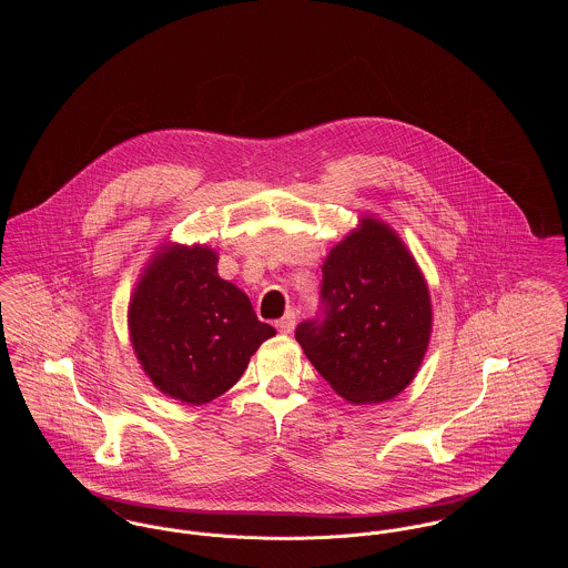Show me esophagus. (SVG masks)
Segmentation results:
<instances>
[{"label": "esophagus", "instance_id": "1", "mask_svg": "<svg viewBox=\"0 0 568 568\" xmlns=\"http://www.w3.org/2000/svg\"><path fill=\"white\" fill-rule=\"evenodd\" d=\"M297 324V313L295 311H288L280 322H275V327L282 332V334H291L295 329Z\"/></svg>", "mask_w": 568, "mask_h": 568}]
</instances>
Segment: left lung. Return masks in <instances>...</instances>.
I'll return each mask as SVG.
<instances>
[{"label": "left lung", "instance_id": "8db88e82", "mask_svg": "<svg viewBox=\"0 0 568 568\" xmlns=\"http://www.w3.org/2000/svg\"><path fill=\"white\" fill-rule=\"evenodd\" d=\"M322 315L295 338L327 385L352 405L396 398L430 341L426 280L398 234L374 216L325 257Z\"/></svg>", "mask_w": 568, "mask_h": 568}]
</instances>
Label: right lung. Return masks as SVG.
Returning <instances> with one entry per match:
<instances>
[{
    "instance_id": "obj_1",
    "label": "right lung",
    "mask_w": 568,
    "mask_h": 568,
    "mask_svg": "<svg viewBox=\"0 0 568 568\" xmlns=\"http://www.w3.org/2000/svg\"><path fill=\"white\" fill-rule=\"evenodd\" d=\"M216 264V251L205 244H163L129 304L142 369L162 394L185 405H205L232 389L255 349L275 334Z\"/></svg>"
}]
</instances>
